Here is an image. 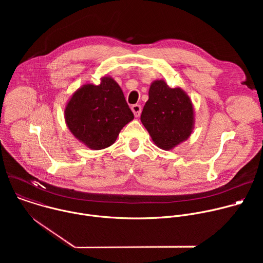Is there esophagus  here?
Instances as JSON below:
<instances>
[{
    "instance_id": "34e87169",
    "label": "esophagus",
    "mask_w": 263,
    "mask_h": 263,
    "mask_svg": "<svg viewBox=\"0 0 263 263\" xmlns=\"http://www.w3.org/2000/svg\"><path fill=\"white\" fill-rule=\"evenodd\" d=\"M131 109H132V111H133V114H134L135 118H138V117L140 116V114H141V106H140V105H138V104L132 105Z\"/></svg>"
}]
</instances>
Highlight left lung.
I'll return each mask as SVG.
<instances>
[{
  "label": "left lung",
  "instance_id": "8db88e82",
  "mask_svg": "<svg viewBox=\"0 0 263 263\" xmlns=\"http://www.w3.org/2000/svg\"><path fill=\"white\" fill-rule=\"evenodd\" d=\"M140 121L153 142L170 151L192 135L195 129L194 105L182 88H171L164 80H155L149 86Z\"/></svg>",
  "mask_w": 263,
  "mask_h": 263
}]
</instances>
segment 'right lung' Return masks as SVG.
<instances>
[{
	"label": "right lung",
	"mask_w": 263,
	"mask_h": 263,
	"mask_svg": "<svg viewBox=\"0 0 263 263\" xmlns=\"http://www.w3.org/2000/svg\"><path fill=\"white\" fill-rule=\"evenodd\" d=\"M134 116L124 92L110 76L100 84L86 83L74 91L64 108L65 124L73 137L91 149L114 144Z\"/></svg>",
	"instance_id": "right-lung-1"
}]
</instances>
